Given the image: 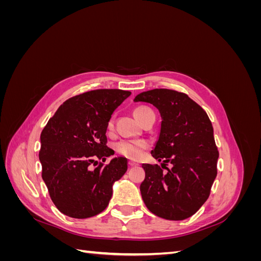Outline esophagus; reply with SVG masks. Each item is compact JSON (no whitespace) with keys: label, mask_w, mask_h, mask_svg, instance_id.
I'll use <instances>...</instances> for the list:
<instances>
[{"label":"esophagus","mask_w":261,"mask_h":261,"mask_svg":"<svg viewBox=\"0 0 261 261\" xmlns=\"http://www.w3.org/2000/svg\"><path fill=\"white\" fill-rule=\"evenodd\" d=\"M128 165H129V167H137V165H138V163H136V162H133V161H129L128 162Z\"/></svg>","instance_id":"obj_1"}]
</instances>
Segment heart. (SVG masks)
Masks as SVG:
<instances>
[{
    "mask_svg": "<svg viewBox=\"0 0 261 261\" xmlns=\"http://www.w3.org/2000/svg\"><path fill=\"white\" fill-rule=\"evenodd\" d=\"M149 108L146 107H139L134 110V115L139 120L140 116L147 111H149ZM113 125V120L109 122V127H112ZM147 147V143L144 140H121L116 143L115 145V150L117 153H120L123 156L128 158V159L136 160L138 158H140L141 153H143V150Z\"/></svg>",
    "mask_w": 261,
    "mask_h": 261,
    "instance_id": "obj_1",
    "label": "heart"
}]
</instances>
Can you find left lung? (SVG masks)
<instances>
[{"mask_svg":"<svg viewBox=\"0 0 261 261\" xmlns=\"http://www.w3.org/2000/svg\"><path fill=\"white\" fill-rule=\"evenodd\" d=\"M135 102L151 103L161 115V128L151 154L165 166L144 163L140 193L153 215L173 221L192 217L206 202L217 176L219 151L204 110L187 94L170 89L141 92Z\"/></svg>","mask_w":261,"mask_h":261,"instance_id":"obj_1","label":"left lung"}]
</instances>
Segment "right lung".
Listing matches in <instances>:
<instances>
[{"label": "right lung", "instance_id": "add662e5", "mask_svg": "<svg viewBox=\"0 0 261 261\" xmlns=\"http://www.w3.org/2000/svg\"><path fill=\"white\" fill-rule=\"evenodd\" d=\"M129 96L121 89L78 94L66 100L43 128L39 151L42 179L55 207L65 216L99 215L108 207L113 184L127 171L124 156L94 169L91 164L114 154L107 146V128L115 109Z\"/></svg>", "mask_w": 261, "mask_h": 261}]
</instances>
